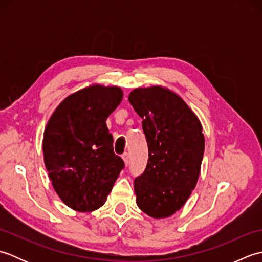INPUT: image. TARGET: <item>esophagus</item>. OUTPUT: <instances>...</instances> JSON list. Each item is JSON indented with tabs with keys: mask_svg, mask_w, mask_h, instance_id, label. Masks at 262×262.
Masks as SVG:
<instances>
[{
	"mask_svg": "<svg viewBox=\"0 0 262 262\" xmlns=\"http://www.w3.org/2000/svg\"><path fill=\"white\" fill-rule=\"evenodd\" d=\"M121 158H122V160H124L125 165H128V162H129V155H128V153L122 154Z\"/></svg>",
	"mask_w": 262,
	"mask_h": 262,
	"instance_id": "esophagus-1",
	"label": "esophagus"
}]
</instances>
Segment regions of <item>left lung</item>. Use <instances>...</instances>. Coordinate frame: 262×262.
Here are the masks:
<instances>
[{"label":"left lung","mask_w":262,"mask_h":262,"mask_svg":"<svg viewBox=\"0 0 262 262\" xmlns=\"http://www.w3.org/2000/svg\"><path fill=\"white\" fill-rule=\"evenodd\" d=\"M128 100L143 121L148 146L145 172L135 179L136 204L153 219L183 207L197 185L205 137L197 115L162 85L136 88Z\"/></svg>","instance_id":"1"}]
</instances>
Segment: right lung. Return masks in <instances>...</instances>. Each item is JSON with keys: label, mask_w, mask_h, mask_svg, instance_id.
Instances as JSON below:
<instances>
[{"label": "right lung", "mask_w": 262, "mask_h": 262, "mask_svg": "<svg viewBox=\"0 0 262 262\" xmlns=\"http://www.w3.org/2000/svg\"><path fill=\"white\" fill-rule=\"evenodd\" d=\"M122 96L119 86L92 83L66 97L46 125L42 151L48 177L60 200L76 211L101 207L124 168L105 124Z\"/></svg>", "instance_id": "obj_1"}]
</instances>
